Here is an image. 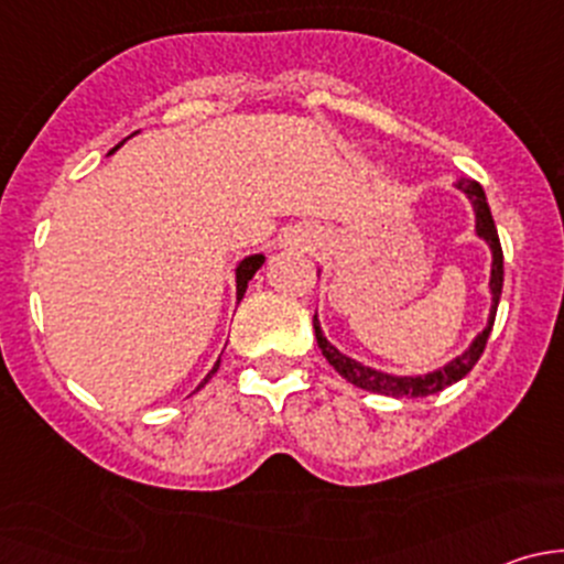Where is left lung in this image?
Returning <instances> with one entry per match:
<instances>
[{
    "label": "left lung",
    "mask_w": 564,
    "mask_h": 564,
    "mask_svg": "<svg viewBox=\"0 0 564 564\" xmlns=\"http://www.w3.org/2000/svg\"><path fill=\"white\" fill-rule=\"evenodd\" d=\"M456 185L460 191L469 196L471 207H475V218H477V235L491 246L494 253V264H491V316H488V327L471 340L469 349L464 355L456 357L453 362H447L445 368L434 373H425V377H392V373H382V371H373V368L362 366V362L351 360V357L340 355L335 346L327 344V338L322 335V327H318V318L314 316V329H316V344L322 349V355L327 357L329 366L351 382L355 388L368 390V392H379V395H395V398H423V395H434V392L445 390L447 384L458 382L464 379L466 373L475 368V362L480 360L482 349H486V340L491 335L494 327V316H497V305H499V294H502V281H505V267H502V246H499V235H497V226H494L491 218V209H488L486 202V193L482 187L477 185L475 180H458Z\"/></svg>",
    "instance_id": "left-lung-1"
}]
</instances>
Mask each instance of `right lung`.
Returning a JSON list of instances; mask_svg holds the SVG:
<instances>
[{
    "label": "right lung",
    "mask_w": 564,
    "mask_h": 564,
    "mask_svg": "<svg viewBox=\"0 0 564 564\" xmlns=\"http://www.w3.org/2000/svg\"><path fill=\"white\" fill-rule=\"evenodd\" d=\"M113 150H117V147H113ZM113 150H111V152H113ZM261 264H264V256H261V253L248 256V259L240 261V267H237V300H242V294H246V289H248V281L256 275V270H259ZM218 362H220V360H218ZM218 362H215V368H213V371H209V377H213V373L218 371ZM209 377H207V379H209ZM207 379H204V382H207ZM204 382H202V384H204Z\"/></svg>",
    "instance_id": "add662e5"
}]
</instances>
